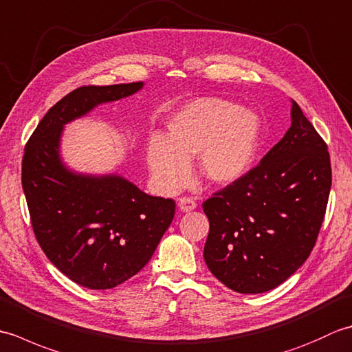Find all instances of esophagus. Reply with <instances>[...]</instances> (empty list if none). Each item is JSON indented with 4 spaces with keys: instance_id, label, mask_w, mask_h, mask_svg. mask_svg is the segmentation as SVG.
Segmentation results:
<instances>
[{
    "instance_id": "34e87169",
    "label": "esophagus",
    "mask_w": 352,
    "mask_h": 352,
    "mask_svg": "<svg viewBox=\"0 0 352 352\" xmlns=\"http://www.w3.org/2000/svg\"><path fill=\"white\" fill-rule=\"evenodd\" d=\"M178 207H180L182 212H190V210H195L197 203L192 198L183 197V198L178 199Z\"/></svg>"
}]
</instances>
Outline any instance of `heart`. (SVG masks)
<instances>
[{"mask_svg": "<svg viewBox=\"0 0 352 352\" xmlns=\"http://www.w3.org/2000/svg\"><path fill=\"white\" fill-rule=\"evenodd\" d=\"M261 122L252 110L236 102L204 96L177 110L168 121V138L153 134L146 160L162 192L180 189L190 174L192 157L208 182L230 184L242 178L256 162Z\"/></svg>", "mask_w": 352, "mask_h": 352, "instance_id": "heart-1", "label": "heart"}]
</instances>
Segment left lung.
<instances>
[{"instance_id": "8db88e82", "label": "left lung", "mask_w": 352, "mask_h": 352, "mask_svg": "<svg viewBox=\"0 0 352 352\" xmlns=\"http://www.w3.org/2000/svg\"><path fill=\"white\" fill-rule=\"evenodd\" d=\"M292 125L256 168L203 203L204 260L239 294L280 286L309 258L331 189L328 146L292 101Z\"/></svg>"}]
</instances>
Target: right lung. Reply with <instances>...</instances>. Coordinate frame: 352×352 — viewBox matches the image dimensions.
<instances>
[{"label": "right lung", "instance_id": "add662e5", "mask_svg": "<svg viewBox=\"0 0 352 352\" xmlns=\"http://www.w3.org/2000/svg\"><path fill=\"white\" fill-rule=\"evenodd\" d=\"M142 87L76 89L47 111L24 149L22 189L37 242L58 271L87 289H111L136 275L175 214L174 199L148 195L116 174H78L60 157L66 124Z\"/></svg>", "mask_w": 352, "mask_h": 352}]
</instances>
